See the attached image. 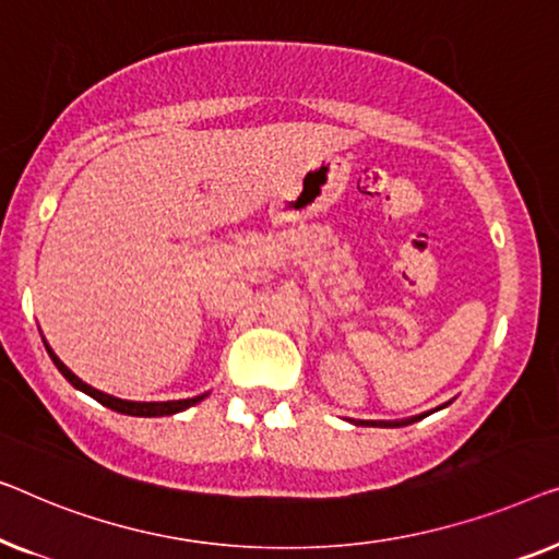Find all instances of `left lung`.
Masks as SVG:
<instances>
[{
    "label": "left lung",
    "instance_id": "left-lung-1",
    "mask_svg": "<svg viewBox=\"0 0 559 559\" xmlns=\"http://www.w3.org/2000/svg\"><path fill=\"white\" fill-rule=\"evenodd\" d=\"M445 405H440V407H445ZM440 407H438V411H440ZM426 415L428 413L413 415V418H405V420H352V423H355V426H372V428H400V426H411V423H418L420 418H426Z\"/></svg>",
    "mask_w": 559,
    "mask_h": 559
}]
</instances>
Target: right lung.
Here are the masks:
<instances>
[{"instance_id":"1","label":"right lung","mask_w":559,"mask_h":559,"mask_svg":"<svg viewBox=\"0 0 559 559\" xmlns=\"http://www.w3.org/2000/svg\"><path fill=\"white\" fill-rule=\"evenodd\" d=\"M43 342H45V340H43ZM45 349H47V355H50V359L55 361V367L60 369V374L66 377V380H68L70 384H73L75 390L85 392V395H91L93 400H98L100 405L111 407V411L121 413V415H133V418H162V415L182 413V411H187V407L198 405L200 400L207 397V392H204V395L187 397V400H167V403H136V400L114 397V395H108V392H100V390H96V388H91V384H85V382L81 380V377H75L73 372H70V369H68L66 365H62L60 357L55 355V352L50 349V344H47V342H45Z\"/></svg>"}]
</instances>
